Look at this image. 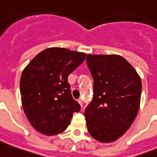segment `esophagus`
Listing matches in <instances>:
<instances>
[{"label":"esophagus","instance_id":"1","mask_svg":"<svg viewBox=\"0 0 157 157\" xmlns=\"http://www.w3.org/2000/svg\"><path fill=\"white\" fill-rule=\"evenodd\" d=\"M78 102L79 103L80 106H81V107H82V105H83V101H82V99H78Z\"/></svg>","mask_w":157,"mask_h":157}]
</instances>
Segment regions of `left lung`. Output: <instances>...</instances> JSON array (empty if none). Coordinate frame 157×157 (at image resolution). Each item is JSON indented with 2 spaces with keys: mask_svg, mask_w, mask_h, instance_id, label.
<instances>
[{
  "mask_svg": "<svg viewBox=\"0 0 157 157\" xmlns=\"http://www.w3.org/2000/svg\"><path fill=\"white\" fill-rule=\"evenodd\" d=\"M94 80L93 99L84 111L90 135L111 143L126 132L136 117L142 83L136 70L119 55L87 54Z\"/></svg>",
  "mask_w": 157,
  "mask_h": 157,
  "instance_id": "left-lung-1",
  "label": "left lung"
}]
</instances>
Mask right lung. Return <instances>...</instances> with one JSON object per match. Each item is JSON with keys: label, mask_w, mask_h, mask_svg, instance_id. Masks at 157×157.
<instances>
[{"label": "right lung", "mask_w": 157, "mask_h": 157, "mask_svg": "<svg viewBox=\"0 0 157 157\" xmlns=\"http://www.w3.org/2000/svg\"><path fill=\"white\" fill-rule=\"evenodd\" d=\"M86 54L49 48L32 59L23 71L20 91L23 110L39 132L54 136L67 128L79 103L71 92L68 75L83 63Z\"/></svg>", "instance_id": "obj_1"}]
</instances>
